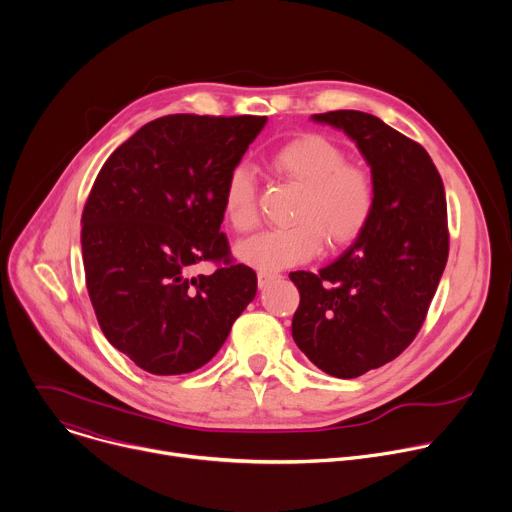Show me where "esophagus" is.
I'll return each mask as SVG.
<instances>
[{"instance_id": "esophagus-1", "label": "esophagus", "mask_w": 512, "mask_h": 512, "mask_svg": "<svg viewBox=\"0 0 512 512\" xmlns=\"http://www.w3.org/2000/svg\"><path fill=\"white\" fill-rule=\"evenodd\" d=\"M281 275H277V273H269V271H259L257 273V283H259V287L263 289V287H267L271 281H275V279H279Z\"/></svg>"}]
</instances>
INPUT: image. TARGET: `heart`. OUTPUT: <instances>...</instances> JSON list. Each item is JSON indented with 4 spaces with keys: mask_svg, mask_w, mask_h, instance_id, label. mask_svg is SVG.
<instances>
[{
    "mask_svg": "<svg viewBox=\"0 0 512 512\" xmlns=\"http://www.w3.org/2000/svg\"><path fill=\"white\" fill-rule=\"evenodd\" d=\"M273 168L302 188L291 221L296 225L257 233L237 245L241 263L279 271L314 259L322 249H344L367 231L377 202L371 174L346 164L344 152L318 133H304L285 141L271 156ZM223 214L239 231L257 225V182L253 172L239 164L223 186Z\"/></svg>",
    "mask_w": 512,
    "mask_h": 512,
    "instance_id": "1",
    "label": "heart"
}]
</instances>
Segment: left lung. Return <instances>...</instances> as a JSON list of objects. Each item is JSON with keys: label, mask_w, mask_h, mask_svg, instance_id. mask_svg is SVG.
Instances as JSON below:
<instances>
[{"label": "left lung", "mask_w": 512, "mask_h": 512, "mask_svg": "<svg viewBox=\"0 0 512 512\" xmlns=\"http://www.w3.org/2000/svg\"><path fill=\"white\" fill-rule=\"evenodd\" d=\"M342 129L371 166V223L318 273L294 271L291 336L316 367L354 379L397 358L417 336L442 279L450 235L440 172L421 145L371 113L312 115Z\"/></svg>", "instance_id": "obj_1"}]
</instances>
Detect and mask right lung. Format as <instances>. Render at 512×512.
I'll return each mask as SVG.
<instances>
[{"label": "right lung", "instance_id": "1", "mask_svg": "<svg viewBox=\"0 0 512 512\" xmlns=\"http://www.w3.org/2000/svg\"><path fill=\"white\" fill-rule=\"evenodd\" d=\"M267 117L166 115L109 156L83 210L89 298L105 338L152 375L192 373L253 302L257 275L231 261L223 186ZM202 260L210 276L189 275Z\"/></svg>", "mask_w": 512, "mask_h": 512}]
</instances>
